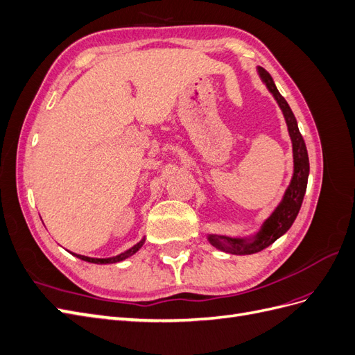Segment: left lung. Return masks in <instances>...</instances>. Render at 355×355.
Returning <instances> with one entry per match:
<instances>
[{
	"mask_svg": "<svg viewBox=\"0 0 355 355\" xmlns=\"http://www.w3.org/2000/svg\"><path fill=\"white\" fill-rule=\"evenodd\" d=\"M257 73H259V77L265 83L268 90L272 93L274 99L282 108L283 115L286 118L287 130L290 139H292L293 146V176L292 180H290V185L284 192L282 202L278 204L275 210L271 213V216L263 222L261 230L257 231L252 239H232L227 237V235L216 234L207 235V240L210 241L211 245L231 254H253L261 252L288 231V228L292 227V223L297 216L300 206H302L309 175V159L306 145L302 135L299 132L297 121L292 110H290L288 103L280 94V92L277 90L271 75L261 67L257 68Z\"/></svg>",
	"mask_w": 355,
	"mask_h": 355,
	"instance_id": "obj_1",
	"label": "left lung"
}]
</instances>
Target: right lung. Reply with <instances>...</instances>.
<instances>
[{
  "label": "right lung",
  "instance_id": "right-lung-1",
  "mask_svg": "<svg viewBox=\"0 0 355 355\" xmlns=\"http://www.w3.org/2000/svg\"><path fill=\"white\" fill-rule=\"evenodd\" d=\"M144 243H145V239H142L137 244H135L133 247H130V249H128V250H125V252H123V253H120V254H116V256H114V257H105V259H99V257L81 256V254H77V253H72V254L80 257L81 261L90 262V263H116V262H121V261L127 259V257H130L132 254H135V253L144 245Z\"/></svg>",
  "mask_w": 355,
  "mask_h": 355
}]
</instances>
